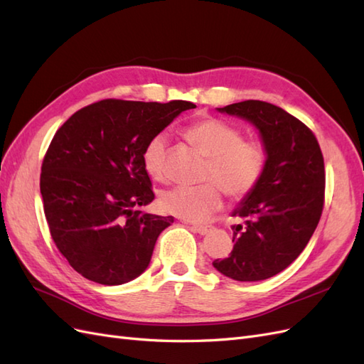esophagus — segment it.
<instances>
[{
    "label": "esophagus",
    "instance_id": "esophagus-1",
    "mask_svg": "<svg viewBox=\"0 0 364 364\" xmlns=\"http://www.w3.org/2000/svg\"><path fill=\"white\" fill-rule=\"evenodd\" d=\"M192 230L197 232L200 235H208L212 230V226H192Z\"/></svg>",
    "mask_w": 364,
    "mask_h": 364
}]
</instances>
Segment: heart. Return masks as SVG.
I'll list each match as a JSON object with an SVG mask.
<instances>
[{
  "instance_id": "b5f03b06",
  "label": "heart",
  "mask_w": 364,
  "mask_h": 364,
  "mask_svg": "<svg viewBox=\"0 0 364 364\" xmlns=\"http://www.w3.org/2000/svg\"><path fill=\"white\" fill-rule=\"evenodd\" d=\"M186 138L209 158L204 180L198 188H173L161 195L160 208L173 217L200 223L218 210L223 191L232 198L252 192L264 172L266 151L262 143L243 139L240 130L217 118H201L184 130ZM166 134H156L143 151V167L155 181L166 180Z\"/></svg>"
}]
</instances>
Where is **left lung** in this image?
Segmentation results:
<instances>
[{
	"instance_id": "obj_1",
	"label": "left lung",
	"mask_w": 364,
	"mask_h": 364,
	"mask_svg": "<svg viewBox=\"0 0 364 364\" xmlns=\"http://www.w3.org/2000/svg\"><path fill=\"white\" fill-rule=\"evenodd\" d=\"M257 130L266 151L264 172L232 212L234 249L213 267L237 282H262L303 252L318 225L324 203V161L311 129L271 102L247 100L217 109Z\"/></svg>"
}]
</instances>
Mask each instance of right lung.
<instances>
[{
  "instance_id": "1",
  "label": "right lung",
  "mask_w": 364,
  "mask_h": 364,
  "mask_svg": "<svg viewBox=\"0 0 364 364\" xmlns=\"http://www.w3.org/2000/svg\"><path fill=\"white\" fill-rule=\"evenodd\" d=\"M189 101L102 100L75 112L46 152L40 189L50 235L69 264L106 286L132 282L151 263L173 217L138 210L155 195L143 167L149 139Z\"/></svg>"
}]
</instances>
